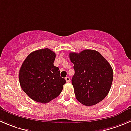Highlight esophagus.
Returning a JSON list of instances; mask_svg holds the SVG:
<instances>
[{
    "instance_id": "obj_1",
    "label": "esophagus",
    "mask_w": 131,
    "mask_h": 131,
    "mask_svg": "<svg viewBox=\"0 0 131 131\" xmlns=\"http://www.w3.org/2000/svg\"><path fill=\"white\" fill-rule=\"evenodd\" d=\"M65 80L67 81V82H69L70 81V79L69 77H65Z\"/></svg>"
}]
</instances>
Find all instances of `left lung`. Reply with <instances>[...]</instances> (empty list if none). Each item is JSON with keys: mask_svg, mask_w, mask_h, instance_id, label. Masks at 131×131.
Wrapping results in <instances>:
<instances>
[{"mask_svg": "<svg viewBox=\"0 0 131 131\" xmlns=\"http://www.w3.org/2000/svg\"><path fill=\"white\" fill-rule=\"evenodd\" d=\"M75 73L72 79L77 101L87 106L104 99L113 79L111 66L99 52L86 49L79 53L70 52Z\"/></svg>", "mask_w": 131, "mask_h": 131, "instance_id": "obj_1", "label": "left lung"}]
</instances>
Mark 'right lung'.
Wrapping results in <instances>:
<instances>
[{"label":"right lung","instance_id":"add662e5","mask_svg":"<svg viewBox=\"0 0 131 131\" xmlns=\"http://www.w3.org/2000/svg\"><path fill=\"white\" fill-rule=\"evenodd\" d=\"M56 54L49 49H40L28 55L19 71L23 91L36 102L45 104L59 96L66 83L54 65Z\"/></svg>","mask_w":131,"mask_h":131}]
</instances>
